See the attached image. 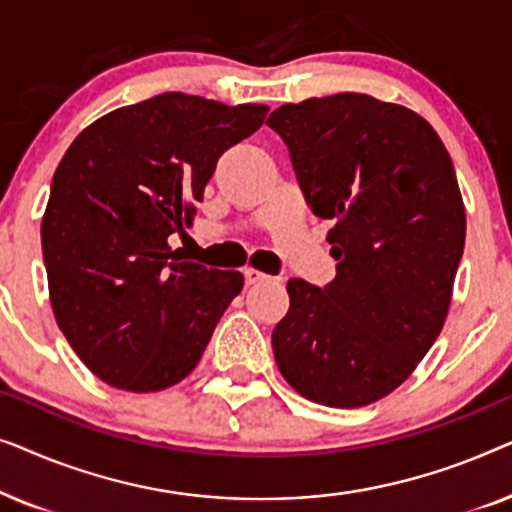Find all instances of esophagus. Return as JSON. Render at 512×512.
<instances>
[{"label": "esophagus", "instance_id": "34e87169", "mask_svg": "<svg viewBox=\"0 0 512 512\" xmlns=\"http://www.w3.org/2000/svg\"><path fill=\"white\" fill-rule=\"evenodd\" d=\"M268 275H265V272H261V270H256V268H244V282H247L249 286L251 284H263V282H268Z\"/></svg>", "mask_w": 512, "mask_h": 512}]
</instances>
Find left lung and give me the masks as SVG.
Masks as SVG:
<instances>
[{"mask_svg": "<svg viewBox=\"0 0 512 512\" xmlns=\"http://www.w3.org/2000/svg\"><path fill=\"white\" fill-rule=\"evenodd\" d=\"M268 125L300 191L331 219L338 275L289 279L272 331L284 380L307 401L361 408L403 384L443 331L466 240L457 174L438 132L361 93L284 104Z\"/></svg>", "mask_w": 512, "mask_h": 512, "instance_id": "1", "label": "left lung"}]
</instances>
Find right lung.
<instances>
[{"label":"right lung","mask_w":512,"mask_h":512,"mask_svg":"<svg viewBox=\"0 0 512 512\" xmlns=\"http://www.w3.org/2000/svg\"><path fill=\"white\" fill-rule=\"evenodd\" d=\"M265 104L163 93L90 123L53 174L41 251L55 321L111 387L149 394L198 366L244 277L186 261L216 160L261 128Z\"/></svg>","instance_id":"1"}]
</instances>
